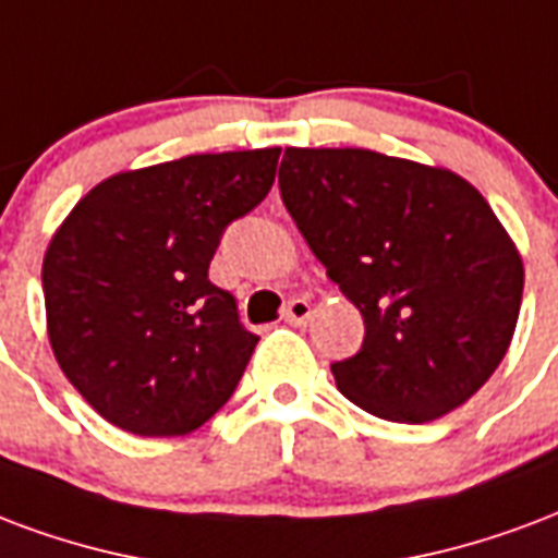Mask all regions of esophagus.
<instances>
[{
  "instance_id": "obj_1",
  "label": "esophagus",
  "mask_w": 558,
  "mask_h": 558,
  "mask_svg": "<svg viewBox=\"0 0 558 558\" xmlns=\"http://www.w3.org/2000/svg\"><path fill=\"white\" fill-rule=\"evenodd\" d=\"M313 316V307L307 299H292L287 307H283V322L290 325H307Z\"/></svg>"
}]
</instances>
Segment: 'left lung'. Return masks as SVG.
Instances as JSON below:
<instances>
[{
  "label": "left lung",
  "instance_id": "1",
  "mask_svg": "<svg viewBox=\"0 0 558 558\" xmlns=\"http://www.w3.org/2000/svg\"><path fill=\"white\" fill-rule=\"evenodd\" d=\"M280 197L328 278L361 311L340 393L393 423L468 402L506 357L523 295L521 251L476 185L366 147H287Z\"/></svg>",
  "mask_w": 558,
  "mask_h": 558
}]
</instances>
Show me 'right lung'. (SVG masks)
Listing matches in <instances>:
<instances>
[{
  "instance_id": "add662e5",
  "label": "right lung",
  "mask_w": 558,
  "mask_h": 558,
  "mask_svg": "<svg viewBox=\"0 0 558 558\" xmlns=\"http://www.w3.org/2000/svg\"><path fill=\"white\" fill-rule=\"evenodd\" d=\"M280 147L195 153L106 177L44 254L47 337L102 420L142 437L195 432L225 405L259 337L209 283L233 218L268 195Z\"/></svg>"
}]
</instances>
